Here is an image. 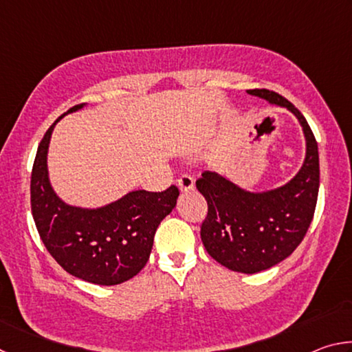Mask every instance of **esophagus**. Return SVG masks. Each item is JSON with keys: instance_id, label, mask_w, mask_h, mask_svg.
Listing matches in <instances>:
<instances>
[{"instance_id": "obj_1", "label": "esophagus", "mask_w": 352, "mask_h": 352, "mask_svg": "<svg viewBox=\"0 0 352 352\" xmlns=\"http://www.w3.org/2000/svg\"><path fill=\"white\" fill-rule=\"evenodd\" d=\"M177 182H178V188H180L182 192H188V190L194 189V178L188 174L178 177Z\"/></svg>"}]
</instances>
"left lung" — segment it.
Segmentation results:
<instances>
[{"label": "left lung", "instance_id": "left-lung-1", "mask_svg": "<svg viewBox=\"0 0 352 352\" xmlns=\"http://www.w3.org/2000/svg\"><path fill=\"white\" fill-rule=\"evenodd\" d=\"M248 94L285 107L301 122L307 147L301 170L284 186L262 194L247 192L210 170L195 186L208 204L200 228L206 252L226 269L258 273L284 261L305 239L317 206L320 162L317 140L294 104L265 88Z\"/></svg>", "mask_w": 352, "mask_h": 352}]
</instances>
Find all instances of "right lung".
Returning <instances> with one entry per match:
<instances>
[{"label": "right lung", "instance_id": "add662e5", "mask_svg": "<svg viewBox=\"0 0 352 352\" xmlns=\"http://www.w3.org/2000/svg\"><path fill=\"white\" fill-rule=\"evenodd\" d=\"M74 105L68 113L79 110ZM67 115V113H65ZM62 115L46 130L31 174V210L47 252L58 265L83 281L115 285L138 275L152 252L155 231L174 210L180 190H133L99 210L65 205L47 180L46 155L51 133Z\"/></svg>", "mask_w": 352, "mask_h": 352}]
</instances>
